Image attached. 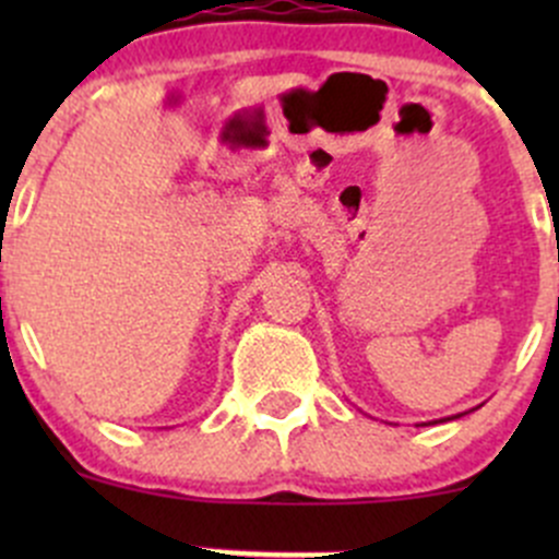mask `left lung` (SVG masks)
<instances>
[{
    "label": "left lung",
    "instance_id": "obj_1",
    "mask_svg": "<svg viewBox=\"0 0 559 559\" xmlns=\"http://www.w3.org/2000/svg\"><path fill=\"white\" fill-rule=\"evenodd\" d=\"M460 416H465V414H454V416H449V419H460ZM438 421H443V419H438Z\"/></svg>",
    "mask_w": 559,
    "mask_h": 559
}]
</instances>
